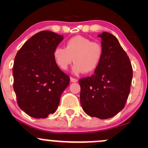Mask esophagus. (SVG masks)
Masks as SVG:
<instances>
[{"label": "esophagus", "mask_w": 148, "mask_h": 148, "mask_svg": "<svg viewBox=\"0 0 148 148\" xmlns=\"http://www.w3.org/2000/svg\"><path fill=\"white\" fill-rule=\"evenodd\" d=\"M70 80H71V82H78L77 79L73 78V77H71V78H70Z\"/></svg>", "instance_id": "1"}]
</instances>
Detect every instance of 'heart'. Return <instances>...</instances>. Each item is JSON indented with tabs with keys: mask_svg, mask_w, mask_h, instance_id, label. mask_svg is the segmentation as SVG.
I'll list each match as a JSON object with an SVG mask.
<instances>
[{
	"mask_svg": "<svg viewBox=\"0 0 148 148\" xmlns=\"http://www.w3.org/2000/svg\"><path fill=\"white\" fill-rule=\"evenodd\" d=\"M102 46L86 37L77 36L69 38L65 44V49L57 46L53 51V56L58 66L66 70L71 64H75L73 71L75 74H86L95 71L102 58Z\"/></svg>",
	"mask_w": 148,
	"mask_h": 148,
	"instance_id": "heart-1",
	"label": "heart"
}]
</instances>
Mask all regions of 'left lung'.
I'll use <instances>...</instances> for the list:
<instances>
[{
  "instance_id": "left-lung-1",
  "label": "left lung",
  "mask_w": 148,
  "mask_h": 148,
  "mask_svg": "<svg viewBox=\"0 0 148 148\" xmlns=\"http://www.w3.org/2000/svg\"><path fill=\"white\" fill-rule=\"evenodd\" d=\"M102 38V58L91 77L79 80L80 102L84 111L91 117L108 119L125 107L130 92L132 67L117 38L108 32Z\"/></svg>"
}]
</instances>
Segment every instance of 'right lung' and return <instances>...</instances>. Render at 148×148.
<instances>
[{
    "label": "right lung",
    "instance_id": "add662e5",
    "mask_svg": "<svg viewBox=\"0 0 148 148\" xmlns=\"http://www.w3.org/2000/svg\"><path fill=\"white\" fill-rule=\"evenodd\" d=\"M63 38L52 31H40L22 46L15 57L13 89L18 105L34 118H46L54 113L69 84V77L53 56Z\"/></svg>",
    "mask_w": 148,
    "mask_h": 148
}]
</instances>
